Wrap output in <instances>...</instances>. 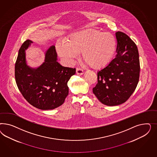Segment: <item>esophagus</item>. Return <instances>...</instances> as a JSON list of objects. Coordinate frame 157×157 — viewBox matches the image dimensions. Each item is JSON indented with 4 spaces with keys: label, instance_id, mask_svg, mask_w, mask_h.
Returning <instances> with one entry per match:
<instances>
[{
    "label": "esophagus",
    "instance_id": "1",
    "mask_svg": "<svg viewBox=\"0 0 157 157\" xmlns=\"http://www.w3.org/2000/svg\"><path fill=\"white\" fill-rule=\"evenodd\" d=\"M76 73L77 75H81L83 74V71L82 69H81L80 68H77L76 69Z\"/></svg>",
    "mask_w": 157,
    "mask_h": 157
}]
</instances>
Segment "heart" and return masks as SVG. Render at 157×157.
Wrapping results in <instances>:
<instances>
[{
    "label": "heart",
    "mask_w": 157,
    "mask_h": 157,
    "mask_svg": "<svg viewBox=\"0 0 157 157\" xmlns=\"http://www.w3.org/2000/svg\"><path fill=\"white\" fill-rule=\"evenodd\" d=\"M116 40L109 33L89 29L71 34L66 43H57L59 55L67 60H71L82 53V58L87 64L95 70L107 66L114 56Z\"/></svg>",
    "instance_id": "1"
}]
</instances>
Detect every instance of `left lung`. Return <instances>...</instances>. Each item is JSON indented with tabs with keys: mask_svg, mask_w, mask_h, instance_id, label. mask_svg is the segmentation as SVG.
I'll list each match as a JSON object with an SVG mask.
<instances>
[{
	"mask_svg": "<svg viewBox=\"0 0 157 157\" xmlns=\"http://www.w3.org/2000/svg\"><path fill=\"white\" fill-rule=\"evenodd\" d=\"M117 55L98 71V83L93 92L103 104L115 106L128 100L138 85L140 62L138 48L128 36L116 33Z\"/></svg>",
	"mask_w": 157,
	"mask_h": 157,
	"instance_id": "left-lung-1",
	"label": "left lung"
}]
</instances>
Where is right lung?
<instances>
[{"mask_svg":"<svg viewBox=\"0 0 157 157\" xmlns=\"http://www.w3.org/2000/svg\"><path fill=\"white\" fill-rule=\"evenodd\" d=\"M32 43L27 40L19 49L15 65L16 83L30 104L40 109H53L64 103L68 94L67 82L76 70L57 62L55 46L48 49L41 66L30 68L26 63L25 51Z\"/></svg>","mask_w":157,"mask_h":157,"instance_id":"add662e5","label":"right lung"}]
</instances>
